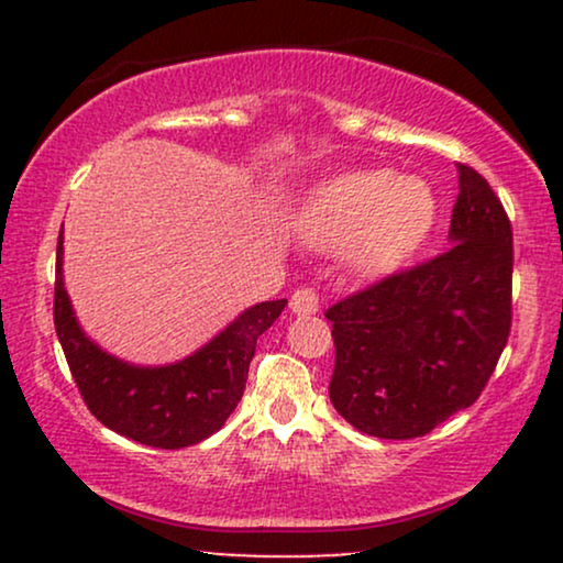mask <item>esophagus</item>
Wrapping results in <instances>:
<instances>
[{
  "label": "esophagus",
  "instance_id": "esophagus-1",
  "mask_svg": "<svg viewBox=\"0 0 563 563\" xmlns=\"http://www.w3.org/2000/svg\"><path fill=\"white\" fill-rule=\"evenodd\" d=\"M318 307H320L318 291L307 289V287L297 289L295 295H291V299H289V310L295 312V314H314V312H318Z\"/></svg>",
  "mask_w": 563,
  "mask_h": 563
}]
</instances>
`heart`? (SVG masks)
I'll list each match as a JSON object with an SVG mask.
<instances>
[{
	"label": "heart",
	"instance_id": "heart-1",
	"mask_svg": "<svg viewBox=\"0 0 563 563\" xmlns=\"http://www.w3.org/2000/svg\"><path fill=\"white\" fill-rule=\"evenodd\" d=\"M435 218L438 202L428 181L389 168H353L314 184L291 225L312 251H341L353 276L382 279L426 245Z\"/></svg>",
	"mask_w": 563,
	"mask_h": 563
}]
</instances>
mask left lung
<instances>
[{
  "label": "left lung",
  "instance_id": "1",
  "mask_svg": "<svg viewBox=\"0 0 563 563\" xmlns=\"http://www.w3.org/2000/svg\"><path fill=\"white\" fill-rule=\"evenodd\" d=\"M451 249L330 307V402L361 433L420 438L476 402L512 322V228L495 191L459 164Z\"/></svg>",
  "mask_w": 563,
  "mask_h": 563
}]
</instances>
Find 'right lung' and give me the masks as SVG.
<instances>
[{
    "mask_svg": "<svg viewBox=\"0 0 563 563\" xmlns=\"http://www.w3.org/2000/svg\"><path fill=\"white\" fill-rule=\"evenodd\" d=\"M284 307L287 299L249 307L210 343L174 364H130L81 330L64 287V230L58 235L53 322L76 387L102 426L153 449H187L225 426L243 397L258 335Z\"/></svg>",
    "mask_w": 563,
    "mask_h": 563,
    "instance_id": "right-lung-1",
    "label": "right lung"
}]
</instances>
